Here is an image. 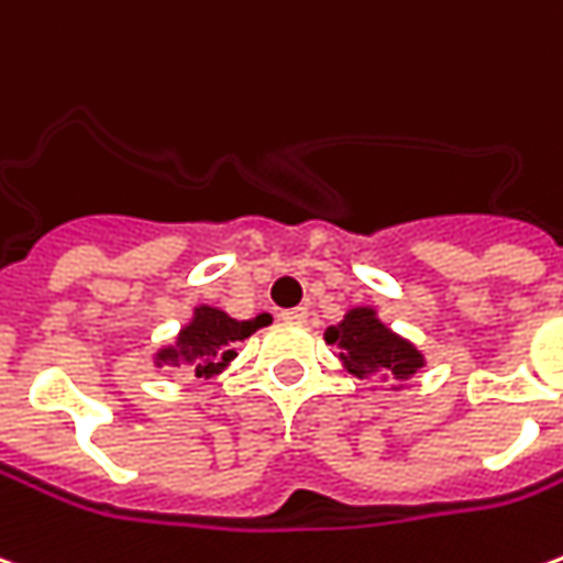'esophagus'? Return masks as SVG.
Here are the masks:
<instances>
[{
	"instance_id": "34e87169",
	"label": "esophagus",
	"mask_w": 563,
	"mask_h": 563,
	"mask_svg": "<svg viewBox=\"0 0 563 563\" xmlns=\"http://www.w3.org/2000/svg\"><path fill=\"white\" fill-rule=\"evenodd\" d=\"M280 317L289 322H308V308H289V310H283Z\"/></svg>"
}]
</instances>
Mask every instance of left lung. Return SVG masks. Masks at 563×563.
Returning a JSON list of instances; mask_svg holds the SVG:
<instances>
[{
  "label": "left lung",
  "instance_id": "obj_1",
  "mask_svg": "<svg viewBox=\"0 0 563 563\" xmlns=\"http://www.w3.org/2000/svg\"><path fill=\"white\" fill-rule=\"evenodd\" d=\"M325 341L341 347V363L356 377H390L405 380L423 365L415 344L390 332L372 308L350 310L338 325L325 329Z\"/></svg>",
  "mask_w": 563,
  "mask_h": 563
}]
</instances>
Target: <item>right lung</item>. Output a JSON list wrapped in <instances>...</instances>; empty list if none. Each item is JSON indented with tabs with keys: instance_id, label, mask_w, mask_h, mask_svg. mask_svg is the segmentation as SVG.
Returning a JSON list of instances; mask_svg holds the SVG:
<instances>
[{
	"instance_id": "right-lung-1",
	"label": "right lung",
	"mask_w": 563,
	"mask_h": 563,
	"mask_svg": "<svg viewBox=\"0 0 563 563\" xmlns=\"http://www.w3.org/2000/svg\"><path fill=\"white\" fill-rule=\"evenodd\" d=\"M271 313H258L255 320H231L228 313L216 308H198L195 320L179 332V341L173 347L158 353V365L170 368H188L195 377H213L222 372L238 353L234 344L250 338L255 329L268 325Z\"/></svg>"
}]
</instances>
